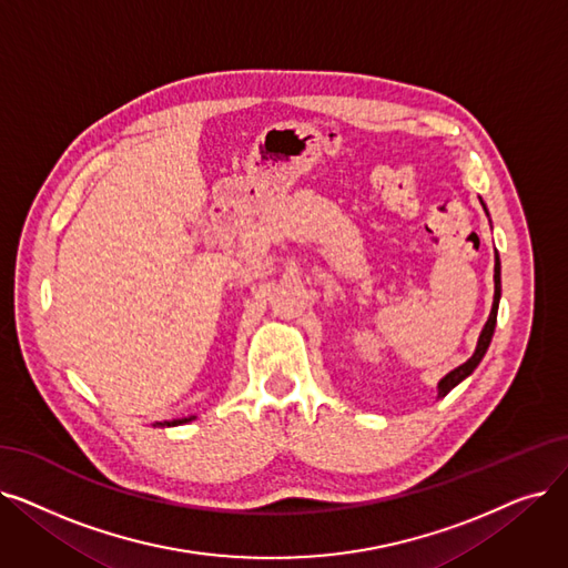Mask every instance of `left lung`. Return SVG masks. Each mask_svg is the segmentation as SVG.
I'll list each match as a JSON object with an SVG mask.
<instances>
[{
    "label": "left lung",
    "instance_id": "left-lung-1",
    "mask_svg": "<svg viewBox=\"0 0 568 568\" xmlns=\"http://www.w3.org/2000/svg\"><path fill=\"white\" fill-rule=\"evenodd\" d=\"M499 297H501V264H499V257L495 260V304H491V313L487 317V323L480 332V338H478V345H476V353L471 355V359H466L462 366H457L455 372H450L446 378H443L438 383V397H446V394L459 385L466 376L474 374V368L480 364V359L485 357L487 348H489V341H491V334H495V325H497V311H499Z\"/></svg>",
    "mask_w": 568,
    "mask_h": 568
}]
</instances>
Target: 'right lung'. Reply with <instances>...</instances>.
Here are the masks:
<instances>
[{
	"mask_svg": "<svg viewBox=\"0 0 568 568\" xmlns=\"http://www.w3.org/2000/svg\"><path fill=\"white\" fill-rule=\"evenodd\" d=\"M192 420V417H185V420H176V423H166V425H181V423H190ZM162 425V423H160Z\"/></svg>",
	"mask_w": 568,
	"mask_h": 568,
	"instance_id": "obj_1",
	"label": "right lung"
}]
</instances>
